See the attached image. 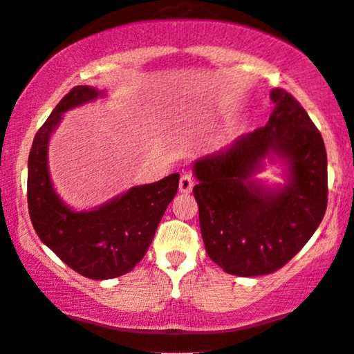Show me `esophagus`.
Returning a JSON list of instances; mask_svg holds the SVG:
<instances>
[{
    "mask_svg": "<svg viewBox=\"0 0 354 354\" xmlns=\"http://www.w3.org/2000/svg\"><path fill=\"white\" fill-rule=\"evenodd\" d=\"M192 187H194V180H192V176L189 173H183L180 178V191L183 194H189Z\"/></svg>",
    "mask_w": 354,
    "mask_h": 354,
    "instance_id": "obj_1",
    "label": "esophagus"
}]
</instances>
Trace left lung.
Listing matches in <instances>:
<instances>
[{
	"label": "left lung",
	"instance_id": "left-lung-1",
	"mask_svg": "<svg viewBox=\"0 0 354 354\" xmlns=\"http://www.w3.org/2000/svg\"><path fill=\"white\" fill-rule=\"evenodd\" d=\"M267 126L244 134L225 152L194 163L205 251L226 273L257 277L288 263L327 210V152L319 129L285 88H273ZM270 153L290 165V183L267 190L250 180Z\"/></svg>",
	"mask_w": 354,
	"mask_h": 354
}]
</instances>
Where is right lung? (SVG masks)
Wrapping results in <instances>:
<instances>
[{"label":"right lung","mask_w":354,"mask_h":354,"mask_svg":"<svg viewBox=\"0 0 354 354\" xmlns=\"http://www.w3.org/2000/svg\"><path fill=\"white\" fill-rule=\"evenodd\" d=\"M98 95L93 87L71 88L37 131L29 153L27 204L39 238L66 266L87 279L108 280L131 272L145 256L165 210L176 194L180 174L136 186L97 210L74 212L66 207L48 176L50 134L66 110L95 100Z\"/></svg>","instance_id":"obj_1"}]
</instances>
